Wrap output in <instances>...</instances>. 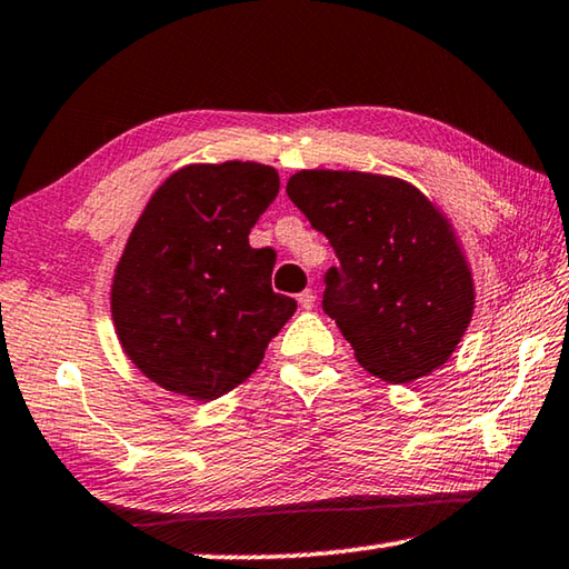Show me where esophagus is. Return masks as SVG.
<instances>
[{
  "mask_svg": "<svg viewBox=\"0 0 569 569\" xmlns=\"http://www.w3.org/2000/svg\"><path fill=\"white\" fill-rule=\"evenodd\" d=\"M298 303H301V308H306V311H311L313 303H316V296H313V291H303V293H298Z\"/></svg>",
  "mask_w": 569,
  "mask_h": 569,
  "instance_id": "esophagus-1",
  "label": "esophagus"
}]
</instances>
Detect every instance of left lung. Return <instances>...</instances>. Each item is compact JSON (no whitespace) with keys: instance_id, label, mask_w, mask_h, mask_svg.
Returning a JSON list of instances; mask_svg holds the SVG:
<instances>
[{"instance_id":"8db88e82","label":"left lung","mask_w":569,"mask_h":569,"mask_svg":"<svg viewBox=\"0 0 569 569\" xmlns=\"http://www.w3.org/2000/svg\"><path fill=\"white\" fill-rule=\"evenodd\" d=\"M286 192L339 256L323 311L356 361L389 383L445 366L475 313V278L439 206L407 180L361 170H298Z\"/></svg>"}]
</instances>
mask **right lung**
Instances as JSON below:
<instances>
[{"label":"right lung","instance_id":"add662e5","mask_svg":"<svg viewBox=\"0 0 569 569\" xmlns=\"http://www.w3.org/2000/svg\"><path fill=\"white\" fill-rule=\"evenodd\" d=\"M281 188L253 160L190 162L152 192L112 273L114 333L142 377L213 401L263 361L296 301L273 293L271 248L248 233Z\"/></svg>","mask_w":569,"mask_h":569}]
</instances>
